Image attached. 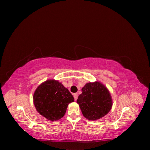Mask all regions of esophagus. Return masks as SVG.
<instances>
[{"instance_id": "esophagus-1", "label": "esophagus", "mask_w": 150, "mask_h": 150, "mask_svg": "<svg viewBox=\"0 0 150 150\" xmlns=\"http://www.w3.org/2000/svg\"><path fill=\"white\" fill-rule=\"evenodd\" d=\"M78 93H74V100H75V101L77 100V99H78Z\"/></svg>"}]
</instances>
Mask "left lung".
I'll return each mask as SVG.
<instances>
[{
    "instance_id": "8db88e82",
    "label": "left lung",
    "mask_w": 150,
    "mask_h": 150,
    "mask_svg": "<svg viewBox=\"0 0 150 150\" xmlns=\"http://www.w3.org/2000/svg\"><path fill=\"white\" fill-rule=\"evenodd\" d=\"M81 90L77 103L86 119L97 120L110 111L112 106L111 96L103 84L99 81L88 83Z\"/></svg>"
}]
</instances>
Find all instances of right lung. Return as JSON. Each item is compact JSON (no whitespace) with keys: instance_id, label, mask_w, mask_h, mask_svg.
<instances>
[{"instance_id":"right-lung-1","label":"right lung","mask_w":150,"mask_h":150,"mask_svg":"<svg viewBox=\"0 0 150 150\" xmlns=\"http://www.w3.org/2000/svg\"><path fill=\"white\" fill-rule=\"evenodd\" d=\"M33 101L39 114L53 121L64 116L68 104L74 102V97L61 83L48 79L35 89Z\"/></svg>"}]
</instances>
